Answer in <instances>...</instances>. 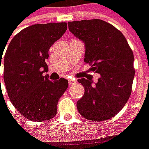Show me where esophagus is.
Wrapping results in <instances>:
<instances>
[{
    "label": "esophagus",
    "instance_id": "1",
    "mask_svg": "<svg viewBox=\"0 0 149 149\" xmlns=\"http://www.w3.org/2000/svg\"><path fill=\"white\" fill-rule=\"evenodd\" d=\"M75 83H77V80H75V79H69V85H72V84H74Z\"/></svg>",
    "mask_w": 149,
    "mask_h": 149
}]
</instances>
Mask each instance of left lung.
<instances>
[{"mask_svg":"<svg viewBox=\"0 0 149 149\" xmlns=\"http://www.w3.org/2000/svg\"><path fill=\"white\" fill-rule=\"evenodd\" d=\"M70 32L84 44V62L100 74L98 82L77 81L84 88L77 110L86 119L101 122L119 112L130 96L134 57L125 36L109 23L95 19L68 23Z\"/></svg>","mask_w":149,"mask_h":149,"instance_id":"1","label":"left lung"}]
</instances>
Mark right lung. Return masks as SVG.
<instances>
[{"mask_svg":"<svg viewBox=\"0 0 149 149\" xmlns=\"http://www.w3.org/2000/svg\"><path fill=\"white\" fill-rule=\"evenodd\" d=\"M66 29V23L31 25L14 36L4 54V81L10 101L30 121L53 118L68 88L65 78L51 81L48 75L43 76L48 71L49 48ZM3 53L0 51V66Z\"/></svg>","mask_w":149,"mask_h":149,"instance_id":"add662e5","label":"right lung"}]
</instances>
